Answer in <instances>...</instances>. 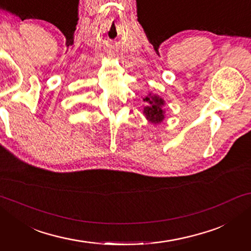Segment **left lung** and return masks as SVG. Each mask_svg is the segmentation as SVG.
Wrapping results in <instances>:
<instances>
[{"label":"left lung","mask_w":251,"mask_h":251,"mask_svg":"<svg viewBox=\"0 0 251 251\" xmlns=\"http://www.w3.org/2000/svg\"><path fill=\"white\" fill-rule=\"evenodd\" d=\"M144 101L147 102V106L144 108V114H145L147 120L152 122L153 125L162 122L164 119V112L162 109V106L164 105L163 99L160 98L159 96L150 94L144 99Z\"/></svg>","instance_id":"1"}]
</instances>
